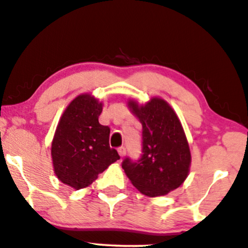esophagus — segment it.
I'll return each mask as SVG.
<instances>
[{"instance_id": "esophagus-1", "label": "esophagus", "mask_w": 248, "mask_h": 248, "mask_svg": "<svg viewBox=\"0 0 248 248\" xmlns=\"http://www.w3.org/2000/svg\"><path fill=\"white\" fill-rule=\"evenodd\" d=\"M118 152H119V155H120V156H124L126 155V147L120 146L118 149Z\"/></svg>"}]
</instances>
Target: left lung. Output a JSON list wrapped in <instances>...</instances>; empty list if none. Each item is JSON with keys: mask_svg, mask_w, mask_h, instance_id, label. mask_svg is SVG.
Returning a JSON list of instances; mask_svg holds the SVG:
<instances>
[{"mask_svg": "<svg viewBox=\"0 0 248 248\" xmlns=\"http://www.w3.org/2000/svg\"><path fill=\"white\" fill-rule=\"evenodd\" d=\"M142 124V155L139 160L124 159L122 168L143 194L158 197L177 189L189 174V144L174 109L164 99L152 98L140 106L129 102Z\"/></svg>", "mask_w": 248, "mask_h": 248, "instance_id": "left-lung-1", "label": "left lung"}]
</instances>
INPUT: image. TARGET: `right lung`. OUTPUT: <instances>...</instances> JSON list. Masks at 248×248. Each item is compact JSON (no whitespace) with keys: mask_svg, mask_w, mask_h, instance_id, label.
Wrapping results in <instances>:
<instances>
[{"mask_svg":"<svg viewBox=\"0 0 248 248\" xmlns=\"http://www.w3.org/2000/svg\"><path fill=\"white\" fill-rule=\"evenodd\" d=\"M103 105L89 95L73 99L62 113L51 144L57 177L75 190L97 180L109 165L120 159L109 146V128L98 122Z\"/></svg>","mask_w":248,"mask_h":248,"instance_id":"right-lung-1","label":"right lung"}]
</instances>
